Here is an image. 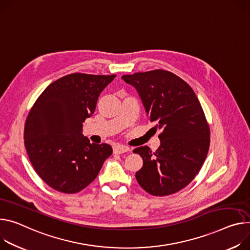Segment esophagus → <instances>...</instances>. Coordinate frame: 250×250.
Wrapping results in <instances>:
<instances>
[{
  "instance_id": "1",
  "label": "esophagus",
  "mask_w": 250,
  "mask_h": 250,
  "mask_svg": "<svg viewBox=\"0 0 250 250\" xmlns=\"http://www.w3.org/2000/svg\"><path fill=\"white\" fill-rule=\"evenodd\" d=\"M114 153H117V154H122V153H126L130 151V148L125 146V145H115L114 148Z\"/></svg>"
}]
</instances>
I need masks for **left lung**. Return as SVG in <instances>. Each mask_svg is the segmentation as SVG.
I'll return each instance as SVG.
<instances>
[{
  "label": "left lung",
  "instance_id": "8db88e82",
  "mask_svg": "<svg viewBox=\"0 0 250 250\" xmlns=\"http://www.w3.org/2000/svg\"><path fill=\"white\" fill-rule=\"evenodd\" d=\"M122 79L136 88L149 120L161 130L155 152L147 146L133 151L143 159L137 182L151 195L176 193L197 175L210 145L209 125L197 96L184 80L164 70Z\"/></svg>",
  "mask_w": 250,
  "mask_h": 250
}]
</instances>
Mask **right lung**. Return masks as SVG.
<instances>
[{"instance_id":"right-lung-1","label":"right lung","mask_w":250,"mask_h":250,"mask_svg":"<svg viewBox=\"0 0 250 250\" xmlns=\"http://www.w3.org/2000/svg\"><path fill=\"white\" fill-rule=\"evenodd\" d=\"M115 77L64 76L51 83L31 108L24 129L25 147L37 174L51 188L67 194L83 190L112 154L109 144H91L82 135V126Z\"/></svg>"}]
</instances>
